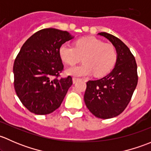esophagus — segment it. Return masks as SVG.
I'll use <instances>...</instances> for the list:
<instances>
[{"label":"esophagus","instance_id":"34e87169","mask_svg":"<svg viewBox=\"0 0 151 151\" xmlns=\"http://www.w3.org/2000/svg\"><path fill=\"white\" fill-rule=\"evenodd\" d=\"M79 80H80V79H79V78H76V77H74V78L72 79V80H73V83H77V81H78Z\"/></svg>","mask_w":151,"mask_h":151}]
</instances>
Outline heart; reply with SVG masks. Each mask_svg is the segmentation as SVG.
<instances>
[{"label": "heart", "mask_w": 151, "mask_h": 151, "mask_svg": "<svg viewBox=\"0 0 151 151\" xmlns=\"http://www.w3.org/2000/svg\"><path fill=\"white\" fill-rule=\"evenodd\" d=\"M59 55L61 60L69 66L76 64L83 58V63L66 70L68 75L74 77H84L93 72L96 77L104 76L114 68L118 58L113 45L93 37L78 39L74 47L63 44L59 48Z\"/></svg>", "instance_id": "b5f03b06"}]
</instances>
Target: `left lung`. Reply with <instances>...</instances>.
Returning a JSON list of instances; mask_svg holds the SVG:
<instances>
[{"label":"left lung","mask_w":151,"mask_h":151,"mask_svg":"<svg viewBox=\"0 0 151 151\" xmlns=\"http://www.w3.org/2000/svg\"><path fill=\"white\" fill-rule=\"evenodd\" d=\"M98 35L107 39L118 54L115 66L109 74L97 80H89L84 101L90 112L96 117L109 119L118 116L129 104L137 85V66L129 47L109 33Z\"/></svg>","instance_id":"obj_1"}]
</instances>
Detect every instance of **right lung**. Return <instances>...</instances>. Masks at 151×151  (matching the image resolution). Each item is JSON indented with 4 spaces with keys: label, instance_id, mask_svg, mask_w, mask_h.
<instances>
[{
    "label": "right lung",
    "instance_id": "right-lung-1",
    "mask_svg": "<svg viewBox=\"0 0 151 151\" xmlns=\"http://www.w3.org/2000/svg\"><path fill=\"white\" fill-rule=\"evenodd\" d=\"M74 38L55 28L39 30L24 43L14 60V89L30 112L47 115L61 104L72 78H58L63 69L60 45Z\"/></svg>",
    "mask_w": 151,
    "mask_h": 151
}]
</instances>
